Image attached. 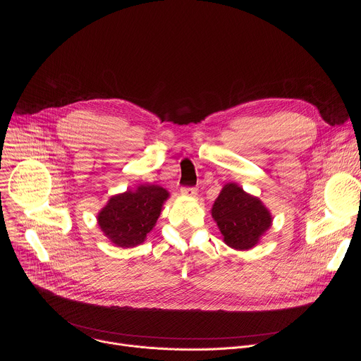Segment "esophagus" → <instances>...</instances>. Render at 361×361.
Wrapping results in <instances>:
<instances>
[{"label":"esophagus","instance_id":"esophagus-1","mask_svg":"<svg viewBox=\"0 0 361 361\" xmlns=\"http://www.w3.org/2000/svg\"><path fill=\"white\" fill-rule=\"evenodd\" d=\"M180 191H181L183 195H190V197H194L197 194V188L195 187H183Z\"/></svg>","mask_w":361,"mask_h":361}]
</instances>
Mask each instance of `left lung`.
I'll return each instance as SVG.
<instances>
[{
	"label": "left lung",
	"mask_w": 361,
	"mask_h": 361,
	"mask_svg": "<svg viewBox=\"0 0 361 361\" xmlns=\"http://www.w3.org/2000/svg\"><path fill=\"white\" fill-rule=\"evenodd\" d=\"M212 216L216 220L227 245L248 250L271 226L270 212L263 202L237 184H227L217 197Z\"/></svg>",
	"instance_id": "left-lung-1"
}]
</instances>
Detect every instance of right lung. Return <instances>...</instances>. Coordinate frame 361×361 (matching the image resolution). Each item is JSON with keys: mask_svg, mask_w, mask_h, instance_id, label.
<instances>
[{"mask_svg": "<svg viewBox=\"0 0 361 361\" xmlns=\"http://www.w3.org/2000/svg\"><path fill=\"white\" fill-rule=\"evenodd\" d=\"M167 190L159 185H140L110 198L98 214V226L116 245L141 244L160 217Z\"/></svg>", "mask_w": 361, "mask_h": 361, "instance_id": "obj_1", "label": "right lung"}]
</instances>
